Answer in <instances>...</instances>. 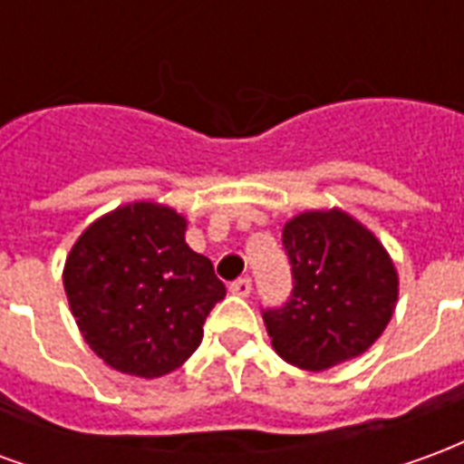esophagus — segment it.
I'll list each match as a JSON object with an SVG mask.
<instances>
[{"label": "esophagus", "instance_id": "esophagus-1", "mask_svg": "<svg viewBox=\"0 0 464 464\" xmlns=\"http://www.w3.org/2000/svg\"><path fill=\"white\" fill-rule=\"evenodd\" d=\"M253 291L251 278H238V281L231 283V293L233 295H241V298H248Z\"/></svg>", "mask_w": 464, "mask_h": 464}]
</instances>
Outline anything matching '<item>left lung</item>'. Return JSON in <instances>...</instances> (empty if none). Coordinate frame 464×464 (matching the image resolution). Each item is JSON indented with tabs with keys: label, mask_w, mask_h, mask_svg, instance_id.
I'll list each match as a JSON object with an SVG mask.
<instances>
[{
	"label": "left lung",
	"mask_w": 464,
	"mask_h": 464,
	"mask_svg": "<svg viewBox=\"0 0 464 464\" xmlns=\"http://www.w3.org/2000/svg\"><path fill=\"white\" fill-rule=\"evenodd\" d=\"M293 293L263 313L273 350L321 372L362 355L388 328L398 271L375 233L343 208L303 211L283 226Z\"/></svg>",
	"instance_id": "obj_1"
}]
</instances>
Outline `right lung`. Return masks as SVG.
I'll return each mask as SVG.
<instances>
[{"label":"right lung","mask_w":464,"mask_h":464,"mask_svg":"<svg viewBox=\"0 0 464 464\" xmlns=\"http://www.w3.org/2000/svg\"><path fill=\"white\" fill-rule=\"evenodd\" d=\"M64 291L89 348L109 368L151 380L191 358L226 285L211 261L188 248L181 213L133 201L76 238Z\"/></svg>","instance_id":"obj_1"}]
</instances>
